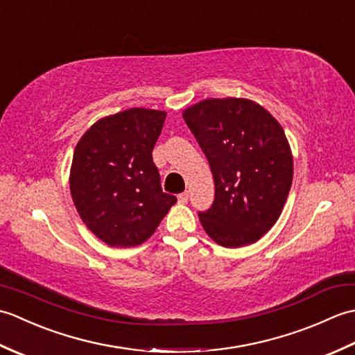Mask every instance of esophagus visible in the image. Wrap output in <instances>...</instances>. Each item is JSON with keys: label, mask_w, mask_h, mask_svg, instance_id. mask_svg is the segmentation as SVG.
<instances>
[{"label": "esophagus", "mask_w": 355, "mask_h": 355, "mask_svg": "<svg viewBox=\"0 0 355 355\" xmlns=\"http://www.w3.org/2000/svg\"><path fill=\"white\" fill-rule=\"evenodd\" d=\"M187 201H189V192L186 191V192L178 195V202H182V205H186Z\"/></svg>", "instance_id": "34e87169"}]
</instances>
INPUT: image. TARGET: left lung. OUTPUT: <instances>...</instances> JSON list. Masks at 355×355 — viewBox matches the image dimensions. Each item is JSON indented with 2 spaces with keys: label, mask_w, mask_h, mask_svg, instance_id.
Wrapping results in <instances>:
<instances>
[{
  "label": "left lung",
  "mask_w": 355,
  "mask_h": 355,
  "mask_svg": "<svg viewBox=\"0 0 355 355\" xmlns=\"http://www.w3.org/2000/svg\"><path fill=\"white\" fill-rule=\"evenodd\" d=\"M183 117L207 157L215 200L200 212L216 244H253L281 216L293 182V155L282 126L248 99H206Z\"/></svg>",
  "instance_id": "1"
}]
</instances>
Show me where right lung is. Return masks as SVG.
I'll list each match as a JSON object with an SVG mask.
<instances>
[{"label":"right lung","mask_w":355,"mask_h":355,"mask_svg":"<svg viewBox=\"0 0 355 355\" xmlns=\"http://www.w3.org/2000/svg\"><path fill=\"white\" fill-rule=\"evenodd\" d=\"M164 111L131 108L103 117L73 154L70 192L80 220L111 247H134L153 235L175 205L164 193L153 149Z\"/></svg>","instance_id":"add662e5"}]
</instances>
